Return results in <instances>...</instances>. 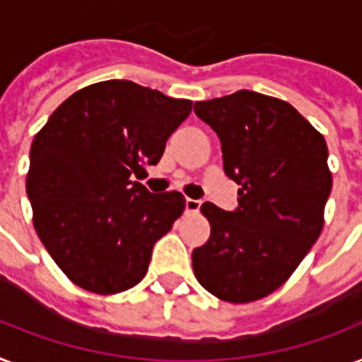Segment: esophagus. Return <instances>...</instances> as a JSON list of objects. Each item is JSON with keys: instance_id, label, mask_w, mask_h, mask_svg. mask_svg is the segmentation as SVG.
<instances>
[{"instance_id": "1", "label": "esophagus", "mask_w": 362, "mask_h": 362, "mask_svg": "<svg viewBox=\"0 0 362 362\" xmlns=\"http://www.w3.org/2000/svg\"><path fill=\"white\" fill-rule=\"evenodd\" d=\"M199 207H202V199H185V211H187V213H198Z\"/></svg>"}]
</instances>
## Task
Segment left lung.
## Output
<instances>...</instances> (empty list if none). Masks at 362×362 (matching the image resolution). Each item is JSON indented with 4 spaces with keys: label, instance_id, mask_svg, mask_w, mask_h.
I'll use <instances>...</instances> for the list:
<instances>
[{
    "label": "left lung",
    "instance_id": "1",
    "mask_svg": "<svg viewBox=\"0 0 362 362\" xmlns=\"http://www.w3.org/2000/svg\"><path fill=\"white\" fill-rule=\"evenodd\" d=\"M194 112L218 134L223 172L238 205L205 202L211 237L192 252L199 285L231 303L279 288L309 253L331 194L324 136L286 101L252 90L196 101Z\"/></svg>",
    "mask_w": 362,
    "mask_h": 362
}]
</instances>
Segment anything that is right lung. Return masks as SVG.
<instances>
[{"instance_id":"1","label":"right lung","mask_w":362,"mask_h":362,"mask_svg":"<svg viewBox=\"0 0 362 362\" xmlns=\"http://www.w3.org/2000/svg\"><path fill=\"white\" fill-rule=\"evenodd\" d=\"M190 110L192 101L110 79L71 94L35 136L25 181L33 223L77 286L116 294L142 281L185 198L134 179L159 163Z\"/></svg>"}]
</instances>
